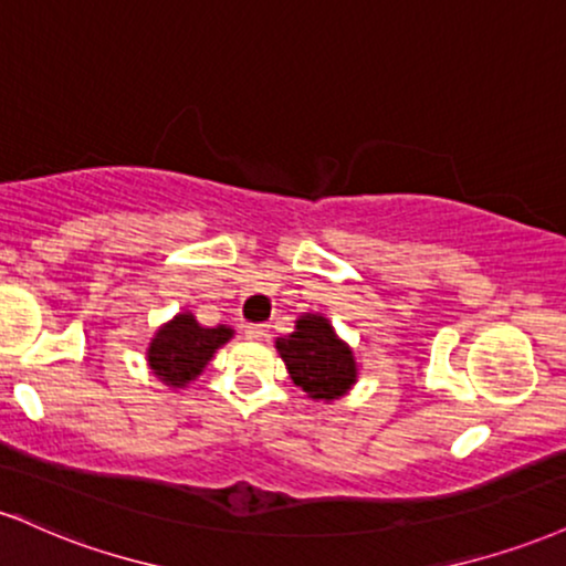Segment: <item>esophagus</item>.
<instances>
[{
    "label": "esophagus",
    "instance_id": "1",
    "mask_svg": "<svg viewBox=\"0 0 566 566\" xmlns=\"http://www.w3.org/2000/svg\"><path fill=\"white\" fill-rule=\"evenodd\" d=\"M269 332V324H244V335L250 339H263Z\"/></svg>",
    "mask_w": 566,
    "mask_h": 566
}]
</instances>
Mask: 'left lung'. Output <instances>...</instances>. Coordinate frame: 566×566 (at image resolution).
Here are the masks:
<instances>
[{
    "label": "left lung",
    "instance_id": "8db88e82",
    "mask_svg": "<svg viewBox=\"0 0 566 566\" xmlns=\"http://www.w3.org/2000/svg\"><path fill=\"white\" fill-rule=\"evenodd\" d=\"M276 350L287 364L292 382L313 400H335L356 382L353 350L337 339L332 324L318 313L297 318L295 332L276 339Z\"/></svg>",
    "mask_w": 566,
    "mask_h": 566
}]
</instances>
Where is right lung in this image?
<instances>
[{
	"label": "right lung",
	"mask_w": 566,
	"mask_h": 566,
	"mask_svg": "<svg viewBox=\"0 0 566 566\" xmlns=\"http://www.w3.org/2000/svg\"><path fill=\"white\" fill-rule=\"evenodd\" d=\"M231 337L229 326L206 329L195 322L192 313H179L171 324L158 329L147 350L153 371L166 385L184 387L208 366L213 353Z\"/></svg>",
	"instance_id": "obj_1"
}]
</instances>
